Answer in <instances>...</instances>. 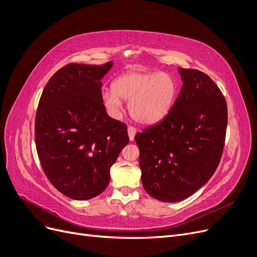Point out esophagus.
<instances>
[{
	"instance_id": "34e87169",
	"label": "esophagus",
	"mask_w": 257,
	"mask_h": 257,
	"mask_svg": "<svg viewBox=\"0 0 257 257\" xmlns=\"http://www.w3.org/2000/svg\"><path fill=\"white\" fill-rule=\"evenodd\" d=\"M136 133H137V130L135 127H133V126H128L127 127V134H128V137H130V141L131 142L134 141V137H135Z\"/></svg>"
}]
</instances>
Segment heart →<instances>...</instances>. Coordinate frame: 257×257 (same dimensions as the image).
<instances>
[{
  "mask_svg": "<svg viewBox=\"0 0 257 257\" xmlns=\"http://www.w3.org/2000/svg\"><path fill=\"white\" fill-rule=\"evenodd\" d=\"M177 93V82L169 74L132 69L116 77L112 89L102 92V102L111 114L118 115L122 99H126L132 118L144 125H153L166 118Z\"/></svg>",
  "mask_w": 257,
  "mask_h": 257,
  "instance_id": "b5f03b06",
  "label": "heart"
}]
</instances>
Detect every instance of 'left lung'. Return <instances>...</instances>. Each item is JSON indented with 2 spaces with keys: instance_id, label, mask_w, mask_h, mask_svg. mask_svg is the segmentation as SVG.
Segmentation results:
<instances>
[{
  "instance_id": "1",
  "label": "left lung",
  "mask_w": 257,
  "mask_h": 257,
  "mask_svg": "<svg viewBox=\"0 0 257 257\" xmlns=\"http://www.w3.org/2000/svg\"><path fill=\"white\" fill-rule=\"evenodd\" d=\"M183 82L165 119L136 134L146 192L176 203L204 186L219 165L227 126V105L205 73L178 68Z\"/></svg>"
}]
</instances>
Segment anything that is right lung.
<instances>
[{"label": "right lung", "mask_w": 257, "mask_h": 257, "mask_svg": "<svg viewBox=\"0 0 257 257\" xmlns=\"http://www.w3.org/2000/svg\"><path fill=\"white\" fill-rule=\"evenodd\" d=\"M111 67V61L62 67L38 103V158L51 184L72 199L99 195L109 183L110 167L130 142L125 124L110 118L102 102L100 80Z\"/></svg>", "instance_id": "add662e5"}]
</instances>
